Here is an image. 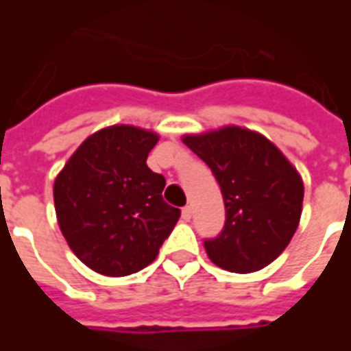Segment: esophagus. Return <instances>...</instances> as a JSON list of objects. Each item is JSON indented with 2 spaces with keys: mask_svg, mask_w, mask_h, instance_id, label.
<instances>
[{
  "mask_svg": "<svg viewBox=\"0 0 351 351\" xmlns=\"http://www.w3.org/2000/svg\"><path fill=\"white\" fill-rule=\"evenodd\" d=\"M191 214H193V210H191V206L188 205V206H184L182 208V218L186 221H190L191 220Z\"/></svg>",
  "mask_w": 351,
  "mask_h": 351,
  "instance_id": "obj_1",
  "label": "esophagus"
}]
</instances>
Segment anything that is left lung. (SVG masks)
Returning a JSON list of instances; mask_svg holds the SVG:
<instances>
[{"instance_id":"obj_1","label":"left lung","mask_w":351,"mask_h":351,"mask_svg":"<svg viewBox=\"0 0 351 351\" xmlns=\"http://www.w3.org/2000/svg\"><path fill=\"white\" fill-rule=\"evenodd\" d=\"M182 141L210 167L226 205L221 233L205 241L206 256L241 274L272 263L301 220L304 186L297 169L269 138L239 125Z\"/></svg>"}]
</instances>
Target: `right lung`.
Listing matches in <instances>:
<instances>
[{"instance_id": "right-lung-1", "label": "right lung", "mask_w": 351, "mask_h": 351, "mask_svg": "<svg viewBox=\"0 0 351 351\" xmlns=\"http://www.w3.org/2000/svg\"><path fill=\"white\" fill-rule=\"evenodd\" d=\"M158 133L135 125L95 131L54 180L58 226L73 254L105 276H128L158 258L180 218L146 158Z\"/></svg>"}]
</instances>
